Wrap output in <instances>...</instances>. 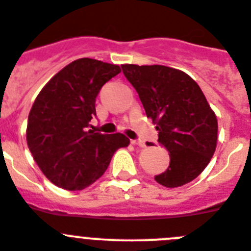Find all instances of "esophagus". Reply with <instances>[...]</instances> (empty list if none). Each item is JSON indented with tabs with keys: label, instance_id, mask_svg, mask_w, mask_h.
<instances>
[{
	"label": "esophagus",
	"instance_id": "1",
	"mask_svg": "<svg viewBox=\"0 0 251 251\" xmlns=\"http://www.w3.org/2000/svg\"><path fill=\"white\" fill-rule=\"evenodd\" d=\"M131 144L132 145H135V147H139V148L145 147V143H144L143 140H131Z\"/></svg>",
	"mask_w": 251,
	"mask_h": 251
}]
</instances>
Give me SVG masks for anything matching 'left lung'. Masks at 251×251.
<instances>
[{
    "label": "left lung",
    "mask_w": 251,
    "mask_h": 251,
    "mask_svg": "<svg viewBox=\"0 0 251 251\" xmlns=\"http://www.w3.org/2000/svg\"><path fill=\"white\" fill-rule=\"evenodd\" d=\"M159 131L158 143L171 163L154 179L167 187L184 186L210 163L217 145V119L203 92L188 74L165 65H121Z\"/></svg>",
    "instance_id": "left-lung-1"
}]
</instances>
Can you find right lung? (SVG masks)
I'll return each instance as SVG.
<instances>
[{
	"instance_id": "1",
	"label": "right lung",
	"mask_w": 251,
	"mask_h": 251,
	"mask_svg": "<svg viewBox=\"0 0 251 251\" xmlns=\"http://www.w3.org/2000/svg\"><path fill=\"white\" fill-rule=\"evenodd\" d=\"M119 65L80 58L41 89L27 120L26 141L45 177L67 191H80L102 177L113 152L126 148L124 134L87 131L96 116V97Z\"/></svg>"
}]
</instances>
